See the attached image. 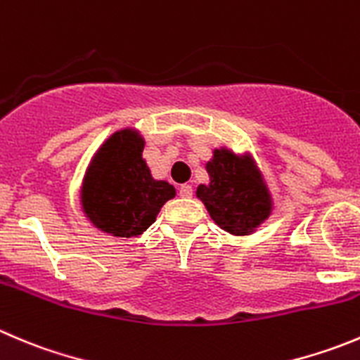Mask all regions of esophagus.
Returning <instances> with one entry per match:
<instances>
[{"instance_id":"1","label":"esophagus","mask_w":360,"mask_h":360,"mask_svg":"<svg viewBox=\"0 0 360 360\" xmlns=\"http://www.w3.org/2000/svg\"><path fill=\"white\" fill-rule=\"evenodd\" d=\"M179 195H181V197H183V198H190L191 195H193V186H191V184H188V183L181 184Z\"/></svg>"}]
</instances>
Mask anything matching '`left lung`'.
I'll return each mask as SVG.
<instances>
[{
	"mask_svg": "<svg viewBox=\"0 0 360 360\" xmlns=\"http://www.w3.org/2000/svg\"><path fill=\"white\" fill-rule=\"evenodd\" d=\"M205 170L209 183L198 184L197 198L221 230L251 236L273 214V197L250 153L236 155L232 149L218 148Z\"/></svg>",
	"mask_w": 360,
	"mask_h": 360,
	"instance_id": "1",
	"label": "left lung"
}]
</instances>
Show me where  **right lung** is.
I'll return each instance as SVG.
<instances>
[{"instance_id":"obj_1","label":"right lung","mask_w":360,"mask_h":360,"mask_svg":"<svg viewBox=\"0 0 360 360\" xmlns=\"http://www.w3.org/2000/svg\"><path fill=\"white\" fill-rule=\"evenodd\" d=\"M146 141L135 128L117 130L87 165L79 191L80 209L95 229L114 237H137L155 223L176 188L151 176L142 158Z\"/></svg>"}]
</instances>
